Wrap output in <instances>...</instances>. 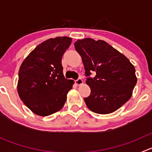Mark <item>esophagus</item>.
<instances>
[{
	"instance_id": "34e87169",
	"label": "esophagus",
	"mask_w": 152,
	"mask_h": 152,
	"mask_svg": "<svg viewBox=\"0 0 152 152\" xmlns=\"http://www.w3.org/2000/svg\"><path fill=\"white\" fill-rule=\"evenodd\" d=\"M75 83H76L77 85H81L82 83H83V80H82L81 78H79V79H76V80L75 81Z\"/></svg>"
}]
</instances>
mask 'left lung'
I'll list each match as a JSON object with an SVG mask.
<instances>
[{
  "mask_svg": "<svg viewBox=\"0 0 152 152\" xmlns=\"http://www.w3.org/2000/svg\"><path fill=\"white\" fill-rule=\"evenodd\" d=\"M82 56L91 93L85 98L87 107L98 114L112 113L123 106L132 95L137 83L135 69L121 53L104 40L91 38L74 43ZM96 76L89 77L91 72Z\"/></svg>",
  "mask_w": 152,
  "mask_h": 152,
  "instance_id": "obj_1",
  "label": "left lung"
}]
</instances>
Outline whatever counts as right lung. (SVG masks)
Instances as JSON below:
<instances>
[{
    "label": "right lung",
    "instance_id": "add662e5",
    "mask_svg": "<svg viewBox=\"0 0 152 152\" xmlns=\"http://www.w3.org/2000/svg\"><path fill=\"white\" fill-rule=\"evenodd\" d=\"M71 42L67 37L47 39L29 53L20 67L18 95L36 115L53 114L66 102L74 82L64 76L62 58Z\"/></svg>",
    "mask_w": 152,
    "mask_h": 152
}]
</instances>
